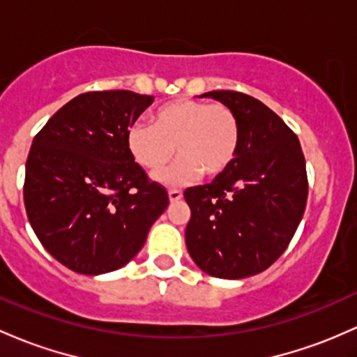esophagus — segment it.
<instances>
[{"label":"esophagus","instance_id":"1","mask_svg":"<svg viewBox=\"0 0 357 357\" xmlns=\"http://www.w3.org/2000/svg\"><path fill=\"white\" fill-rule=\"evenodd\" d=\"M183 198V193L179 190H169V199L172 203L174 202H179V199Z\"/></svg>","mask_w":357,"mask_h":357}]
</instances>
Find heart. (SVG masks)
Listing matches in <instances>:
<instances>
[{
  "label": "heart",
  "mask_w": 357,
  "mask_h": 357,
  "mask_svg": "<svg viewBox=\"0 0 357 357\" xmlns=\"http://www.w3.org/2000/svg\"><path fill=\"white\" fill-rule=\"evenodd\" d=\"M241 146L237 113L223 103L178 100L160 107L152 125L137 121L127 132L132 159L149 172H158L176 154L178 162L158 178L164 183L188 181L202 174L215 178L229 169Z\"/></svg>",
  "instance_id": "b5f03b06"
}]
</instances>
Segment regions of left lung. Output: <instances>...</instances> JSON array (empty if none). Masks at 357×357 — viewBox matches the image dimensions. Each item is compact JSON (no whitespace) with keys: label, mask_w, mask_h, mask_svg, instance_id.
<instances>
[{"label":"left lung","mask_w":357,"mask_h":357,"mask_svg":"<svg viewBox=\"0 0 357 357\" xmlns=\"http://www.w3.org/2000/svg\"><path fill=\"white\" fill-rule=\"evenodd\" d=\"M237 113L241 146L229 169L188 188L186 248L202 271L241 280L268 269L296 232L308 197L298 137L273 109L238 91H210Z\"/></svg>","instance_id":"left-lung-1"}]
</instances>
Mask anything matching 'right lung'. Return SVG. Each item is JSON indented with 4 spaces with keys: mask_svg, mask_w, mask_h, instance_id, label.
Masks as SVG:
<instances>
[{
    "mask_svg": "<svg viewBox=\"0 0 357 357\" xmlns=\"http://www.w3.org/2000/svg\"><path fill=\"white\" fill-rule=\"evenodd\" d=\"M152 101L127 89L83 93L35 135L23 185L26 215L47 252L73 271L120 269L169 205L166 188L127 149L128 128Z\"/></svg>",
    "mask_w": 357,
    "mask_h": 357,
    "instance_id": "obj_1",
    "label": "right lung"
}]
</instances>
